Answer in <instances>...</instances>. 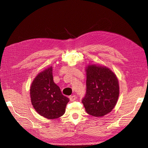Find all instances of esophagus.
Here are the masks:
<instances>
[{"mask_svg": "<svg viewBox=\"0 0 148 148\" xmlns=\"http://www.w3.org/2000/svg\"><path fill=\"white\" fill-rule=\"evenodd\" d=\"M76 99H77V97H76V96L75 95H73V96H71L70 97V100L71 101H74L76 100Z\"/></svg>", "mask_w": 148, "mask_h": 148, "instance_id": "obj_1", "label": "esophagus"}]
</instances>
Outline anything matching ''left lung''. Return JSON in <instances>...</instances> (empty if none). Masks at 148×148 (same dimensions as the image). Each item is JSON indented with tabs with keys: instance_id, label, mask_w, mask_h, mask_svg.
Instances as JSON below:
<instances>
[{
	"instance_id": "left-lung-1",
	"label": "left lung",
	"mask_w": 148,
	"mask_h": 148,
	"mask_svg": "<svg viewBox=\"0 0 148 148\" xmlns=\"http://www.w3.org/2000/svg\"><path fill=\"white\" fill-rule=\"evenodd\" d=\"M85 70L86 92L82 103L88 114L103 117L110 112L117 102L118 78L112 71L104 66L88 65Z\"/></svg>"
}]
</instances>
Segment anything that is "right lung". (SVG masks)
<instances>
[{
	"label": "right lung",
	"mask_w": 148,
	"mask_h": 148,
	"mask_svg": "<svg viewBox=\"0 0 148 148\" xmlns=\"http://www.w3.org/2000/svg\"><path fill=\"white\" fill-rule=\"evenodd\" d=\"M31 104L37 112L48 119L63 115L69 99L62 94L60 88L54 83L52 66L38 74L30 86Z\"/></svg>",
	"instance_id": "obj_1"
}]
</instances>
